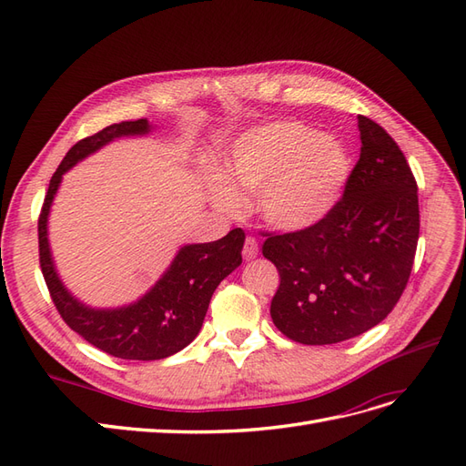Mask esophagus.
Instances as JSON below:
<instances>
[{
    "label": "esophagus",
    "instance_id": "34e87169",
    "mask_svg": "<svg viewBox=\"0 0 466 466\" xmlns=\"http://www.w3.org/2000/svg\"><path fill=\"white\" fill-rule=\"evenodd\" d=\"M243 257H245V260H252V258L258 257V243H257L255 237H247L245 238Z\"/></svg>",
    "mask_w": 466,
    "mask_h": 466
}]
</instances>
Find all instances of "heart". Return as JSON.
<instances>
[{
	"mask_svg": "<svg viewBox=\"0 0 466 466\" xmlns=\"http://www.w3.org/2000/svg\"><path fill=\"white\" fill-rule=\"evenodd\" d=\"M344 146L295 122H274L243 134L225 157L223 175L211 177L209 194L223 211L257 192L260 218L281 231L311 228L329 214L346 185Z\"/></svg>",
	"mask_w": 466,
	"mask_h": 466,
	"instance_id": "1",
	"label": "heart"
}]
</instances>
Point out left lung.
<instances>
[{
  "instance_id": "left-lung-1",
  "label": "left lung",
  "mask_w": 466,
  "mask_h": 466,
  "mask_svg": "<svg viewBox=\"0 0 466 466\" xmlns=\"http://www.w3.org/2000/svg\"><path fill=\"white\" fill-rule=\"evenodd\" d=\"M361 153L342 198L311 228L270 233L262 255L276 264L270 305L281 334L307 346L356 338L383 320L412 272L418 185L397 142L358 115Z\"/></svg>"
}]
</instances>
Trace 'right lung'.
<instances>
[{"label":"right lung","mask_w":466,"mask_h":466,"mask_svg":"<svg viewBox=\"0 0 466 466\" xmlns=\"http://www.w3.org/2000/svg\"><path fill=\"white\" fill-rule=\"evenodd\" d=\"M151 130L146 118L106 126L81 139L66 153L50 178L38 218V252L42 276L52 301L72 330L95 348L120 360H163L187 348L198 336L208 305L223 278L243 262V229H233L219 241L185 245L167 272L144 298L116 309H93L77 301L56 272L48 245V214L64 173L87 155L126 136H144Z\"/></svg>","instance_id":"1"}]
</instances>
